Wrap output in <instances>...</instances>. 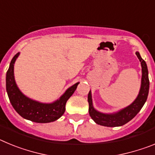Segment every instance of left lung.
Masks as SVG:
<instances>
[{"label": "left lung", "instance_id": "left-lung-1", "mask_svg": "<svg viewBox=\"0 0 155 155\" xmlns=\"http://www.w3.org/2000/svg\"><path fill=\"white\" fill-rule=\"evenodd\" d=\"M136 54L140 61L142 67L141 87H140L137 98L131 105L127 106L125 109H122L119 113H114V114H104V113H99L93 108L91 94V91H89L87 94V101L89 104L88 111H89L90 116L96 124L109 127L123 126L128 123L129 121H130L134 117H135V116L139 113L140 110L143 107V105H144L149 91L148 71H147L146 62L141 58L140 53L137 52Z\"/></svg>", "mask_w": 155, "mask_h": 155}]
</instances>
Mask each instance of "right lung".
Returning <instances> with one entry per match:
<instances>
[{
  "instance_id": "right-lung-1",
  "label": "right lung",
  "mask_w": 155,
  "mask_h": 155,
  "mask_svg": "<svg viewBox=\"0 0 155 155\" xmlns=\"http://www.w3.org/2000/svg\"><path fill=\"white\" fill-rule=\"evenodd\" d=\"M18 55V53L13 57L6 74V89L12 106L23 118L32 122L45 124L55 121L64 113L67 101L74 94L79 83L71 86L53 103L43 104L30 99L19 91L14 78V64Z\"/></svg>"
}]
</instances>
